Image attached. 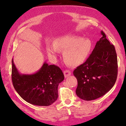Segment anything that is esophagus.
I'll use <instances>...</instances> for the list:
<instances>
[{
	"label": "esophagus",
	"mask_w": 126,
	"mask_h": 126,
	"mask_svg": "<svg viewBox=\"0 0 126 126\" xmlns=\"http://www.w3.org/2000/svg\"><path fill=\"white\" fill-rule=\"evenodd\" d=\"M63 74H64V76L65 78H66V77H68L71 75V72L69 70H66L63 72Z\"/></svg>",
	"instance_id": "34e87169"
}]
</instances>
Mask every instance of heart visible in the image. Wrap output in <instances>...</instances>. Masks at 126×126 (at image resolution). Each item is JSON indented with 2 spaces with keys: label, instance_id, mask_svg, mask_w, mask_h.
<instances>
[{
  "label": "heart",
  "instance_id": "b5f03b06",
  "mask_svg": "<svg viewBox=\"0 0 126 126\" xmlns=\"http://www.w3.org/2000/svg\"><path fill=\"white\" fill-rule=\"evenodd\" d=\"M92 44L88 38L77 36H63L53 41V46H46V52L52 59L57 56L59 51H64L63 60L66 64L72 66L81 64L88 57Z\"/></svg>",
  "mask_w": 126,
  "mask_h": 126
}]
</instances>
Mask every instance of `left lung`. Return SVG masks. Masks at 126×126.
<instances>
[{"label":"left lung","instance_id":"1","mask_svg":"<svg viewBox=\"0 0 126 126\" xmlns=\"http://www.w3.org/2000/svg\"><path fill=\"white\" fill-rule=\"evenodd\" d=\"M101 34L102 37L87 61L73 71L78 82L76 93L84 100H93L104 95L117 79L118 60L115 47L103 31Z\"/></svg>","mask_w":126,"mask_h":126}]
</instances>
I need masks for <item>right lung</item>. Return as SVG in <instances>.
Instances as JSON below:
<instances>
[{
  "label": "right lung",
  "instance_id": "1",
  "mask_svg": "<svg viewBox=\"0 0 126 126\" xmlns=\"http://www.w3.org/2000/svg\"><path fill=\"white\" fill-rule=\"evenodd\" d=\"M12 81L19 96L26 101L39 106H49L58 98V86L64 80L59 67L45 62L32 74L20 73L12 60Z\"/></svg>",
  "mask_w": 126,
  "mask_h": 126
}]
</instances>
